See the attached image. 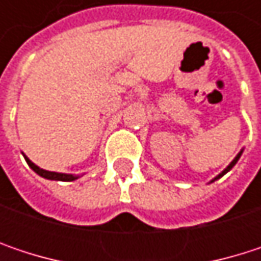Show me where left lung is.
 I'll use <instances>...</instances> for the list:
<instances>
[{
    "label": "left lung",
    "mask_w": 261,
    "mask_h": 261,
    "mask_svg": "<svg viewBox=\"0 0 261 261\" xmlns=\"http://www.w3.org/2000/svg\"><path fill=\"white\" fill-rule=\"evenodd\" d=\"M242 152H243V149H242V151H240V152H239V154L236 155L234 160H233V162H231V163H230V165H228V166H227V168H225V169H224V171H222V172H221L219 175H216V177H215V178H213V180H212V181H210V182H213V181H216V180H219V178H221V177H224V175H225L227 172H230V171L233 169V166H234L236 163H237V160L240 159V155H242Z\"/></svg>",
    "instance_id": "8db88e82"
}]
</instances>
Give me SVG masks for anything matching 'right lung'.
Returning <instances> with one entry per match:
<instances>
[{"label":"right lung","mask_w":261,"mask_h":261,"mask_svg":"<svg viewBox=\"0 0 261 261\" xmlns=\"http://www.w3.org/2000/svg\"><path fill=\"white\" fill-rule=\"evenodd\" d=\"M22 155H24L25 162L28 163V166H30V168L37 174V175H40L42 178L54 180V181H74V180H79L80 178V175H74V174H62V172H51V171H45V169L39 168L37 165H34V163L27 157L24 152H22Z\"/></svg>","instance_id":"1"}]
</instances>
